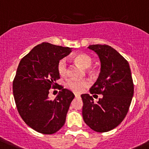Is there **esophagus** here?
<instances>
[{"mask_svg": "<svg viewBox=\"0 0 149 149\" xmlns=\"http://www.w3.org/2000/svg\"><path fill=\"white\" fill-rule=\"evenodd\" d=\"M75 97H76V98H79V97H80V94H75Z\"/></svg>", "mask_w": 149, "mask_h": 149, "instance_id": "1", "label": "esophagus"}]
</instances>
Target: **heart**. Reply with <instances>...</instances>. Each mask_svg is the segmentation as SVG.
Returning <instances> with one entry per match:
<instances>
[{
    "label": "heart",
    "mask_w": 149,
    "mask_h": 149,
    "mask_svg": "<svg viewBox=\"0 0 149 149\" xmlns=\"http://www.w3.org/2000/svg\"><path fill=\"white\" fill-rule=\"evenodd\" d=\"M74 60L85 68H89L93 62L92 58L86 53H80L75 55ZM58 71L60 76L63 77L68 75V65L66 58H63L59 61L58 64ZM65 85L68 88L73 92L80 93L90 85V82L88 80H77L75 79H70L67 81Z\"/></svg>",
    "instance_id": "heart-1"
}]
</instances>
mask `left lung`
Listing matches in <instances>:
<instances>
[{
	"label": "left lung",
	"instance_id": "8db88e82",
	"mask_svg": "<svg viewBox=\"0 0 149 149\" xmlns=\"http://www.w3.org/2000/svg\"><path fill=\"white\" fill-rule=\"evenodd\" d=\"M88 48L98 55L101 62L100 76L90 93L102 97L94 103L92 96L81 94L82 115L90 128L104 133L116 127L125 118L134 86L128 62L118 51L107 45H91Z\"/></svg>",
	"mask_w": 149,
	"mask_h": 149
}]
</instances>
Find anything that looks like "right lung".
I'll list each match as a JSON object with an SVG mask.
<instances>
[{
  "label": "right lung",
  "mask_w": 149,
  "mask_h": 149,
  "mask_svg": "<svg viewBox=\"0 0 149 149\" xmlns=\"http://www.w3.org/2000/svg\"><path fill=\"white\" fill-rule=\"evenodd\" d=\"M71 48L43 42L34 47L19 63L13 81L17 110L23 120L42 134H53L65 123L74 94L62 86L54 100H49L51 88L60 79L58 64Z\"/></svg>",
  "instance_id": "right-lung-1"
}]
</instances>
